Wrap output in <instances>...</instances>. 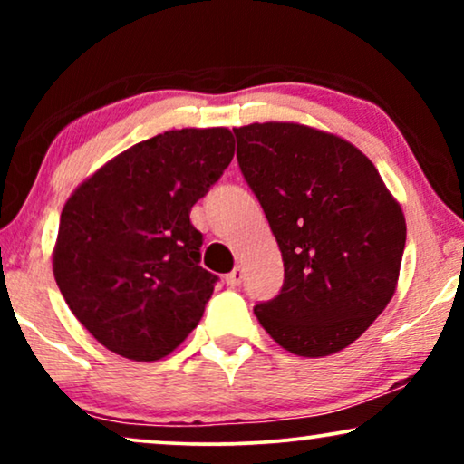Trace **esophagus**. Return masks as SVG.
<instances>
[{
    "label": "esophagus",
    "instance_id": "34e87169",
    "mask_svg": "<svg viewBox=\"0 0 464 464\" xmlns=\"http://www.w3.org/2000/svg\"><path fill=\"white\" fill-rule=\"evenodd\" d=\"M226 283H227V287H238V285L243 283V270L234 268L230 275H226Z\"/></svg>",
    "mask_w": 464,
    "mask_h": 464
}]
</instances>
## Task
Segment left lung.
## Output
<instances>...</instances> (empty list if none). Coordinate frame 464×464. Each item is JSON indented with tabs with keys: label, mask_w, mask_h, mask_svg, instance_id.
<instances>
[{
	"label": "left lung",
	"mask_w": 464,
	"mask_h": 464,
	"mask_svg": "<svg viewBox=\"0 0 464 464\" xmlns=\"http://www.w3.org/2000/svg\"><path fill=\"white\" fill-rule=\"evenodd\" d=\"M237 158L283 256L285 283L256 316L297 357H329L365 334L395 295L401 205L363 151L297 122L234 129Z\"/></svg>",
	"instance_id": "obj_1"
}]
</instances>
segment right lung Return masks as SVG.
I'll return each mask as SVG.
<instances>
[{"mask_svg":"<svg viewBox=\"0 0 464 464\" xmlns=\"http://www.w3.org/2000/svg\"><path fill=\"white\" fill-rule=\"evenodd\" d=\"M232 156L226 126L167 130L111 158L67 198L54 281L107 351L150 363L198 325L218 276L200 266L189 211Z\"/></svg>","mask_w":464,"mask_h":464,"instance_id":"obj_1","label":"right lung"}]
</instances>
